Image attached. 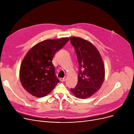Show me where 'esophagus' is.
<instances>
[{
  "label": "esophagus",
  "instance_id": "obj_1",
  "mask_svg": "<svg viewBox=\"0 0 134 134\" xmlns=\"http://www.w3.org/2000/svg\"><path fill=\"white\" fill-rule=\"evenodd\" d=\"M66 79H67V77H66V76H65L64 78H60V80L61 81H62V82H63V81H65L66 80Z\"/></svg>",
  "mask_w": 134,
  "mask_h": 134
}]
</instances>
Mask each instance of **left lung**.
Wrapping results in <instances>:
<instances>
[{
  "label": "left lung",
  "instance_id": "obj_1",
  "mask_svg": "<svg viewBox=\"0 0 134 134\" xmlns=\"http://www.w3.org/2000/svg\"><path fill=\"white\" fill-rule=\"evenodd\" d=\"M70 41L74 46L79 66L78 83L72 93L77 98L86 99L99 90L104 80L105 68L101 55L89 41L72 37Z\"/></svg>",
  "mask_w": 134,
  "mask_h": 134
}]
</instances>
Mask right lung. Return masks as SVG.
I'll return each instance as SVG.
<instances>
[{"instance_id": "obj_1", "label": "right lung", "mask_w": 134, "mask_h": 134, "mask_svg": "<svg viewBox=\"0 0 134 134\" xmlns=\"http://www.w3.org/2000/svg\"><path fill=\"white\" fill-rule=\"evenodd\" d=\"M68 41V37L45 40L27 52L19 71L20 82L27 92L38 98L43 97L59 82L52 60L56 53Z\"/></svg>"}]
</instances>
